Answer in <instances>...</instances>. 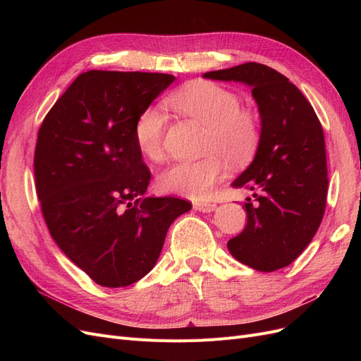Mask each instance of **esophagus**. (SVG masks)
I'll return each mask as SVG.
<instances>
[{"instance_id":"1","label":"esophagus","mask_w":361,"mask_h":361,"mask_svg":"<svg viewBox=\"0 0 361 361\" xmlns=\"http://www.w3.org/2000/svg\"><path fill=\"white\" fill-rule=\"evenodd\" d=\"M215 207H216V204L211 203V202H197V203H194V209L199 211V212H204V214L215 211Z\"/></svg>"}]
</instances>
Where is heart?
<instances>
[{
    "label": "heart",
    "instance_id": "1",
    "mask_svg": "<svg viewBox=\"0 0 361 361\" xmlns=\"http://www.w3.org/2000/svg\"><path fill=\"white\" fill-rule=\"evenodd\" d=\"M167 105L179 116L204 125L203 150L207 157L180 161L158 176L164 192L202 200L226 176L228 166L241 169L255 159L260 141L259 116L241 105L239 96L212 81H192L167 97ZM166 114L158 106H147L134 125V141L140 154L150 161L164 158Z\"/></svg>",
    "mask_w": 361,
    "mask_h": 361
}]
</instances>
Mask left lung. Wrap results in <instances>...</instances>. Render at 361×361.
I'll list each match as a JSON object with an SVG mask.
<instances>
[{
    "mask_svg": "<svg viewBox=\"0 0 361 361\" xmlns=\"http://www.w3.org/2000/svg\"><path fill=\"white\" fill-rule=\"evenodd\" d=\"M204 78L251 87L262 141L248 169L232 183L253 191L247 226L227 243L250 268L272 272L290 265L322 221L329 191L324 130L313 106L285 75L260 63L212 71Z\"/></svg>",
    "mask_w": 361,
    "mask_h": 361,
    "instance_id": "left-lung-1",
    "label": "left lung"
}]
</instances>
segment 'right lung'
<instances>
[{
  "instance_id": "right-lung-1",
  "label": "right lung",
  "mask_w": 361,
  "mask_h": 361,
  "mask_svg": "<svg viewBox=\"0 0 361 361\" xmlns=\"http://www.w3.org/2000/svg\"><path fill=\"white\" fill-rule=\"evenodd\" d=\"M169 73L89 71L43 118L35 150L42 214L60 250L94 283L123 288L155 267L170 224L191 203L147 197L150 170L134 141L138 114Z\"/></svg>"
}]
</instances>
